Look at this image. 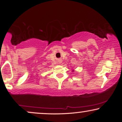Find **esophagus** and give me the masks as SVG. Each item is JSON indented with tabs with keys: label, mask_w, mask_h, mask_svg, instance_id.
Instances as JSON below:
<instances>
[{
	"label": "esophagus",
	"mask_w": 122,
	"mask_h": 122,
	"mask_svg": "<svg viewBox=\"0 0 122 122\" xmlns=\"http://www.w3.org/2000/svg\"><path fill=\"white\" fill-rule=\"evenodd\" d=\"M61 61H62V60H61V59L58 60V62L59 63V64H61Z\"/></svg>",
	"instance_id": "obj_1"
}]
</instances>
